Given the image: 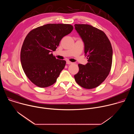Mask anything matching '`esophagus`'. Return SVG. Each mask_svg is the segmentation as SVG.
I'll list each match as a JSON object with an SVG mask.
<instances>
[{
  "label": "esophagus",
  "mask_w": 134,
  "mask_h": 134,
  "mask_svg": "<svg viewBox=\"0 0 134 134\" xmlns=\"http://www.w3.org/2000/svg\"><path fill=\"white\" fill-rule=\"evenodd\" d=\"M66 64H67V65H70V64H72V63H71V62H69V61H68V60H67V61H66Z\"/></svg>",
  "instance_id": "1"
}]
</instances>
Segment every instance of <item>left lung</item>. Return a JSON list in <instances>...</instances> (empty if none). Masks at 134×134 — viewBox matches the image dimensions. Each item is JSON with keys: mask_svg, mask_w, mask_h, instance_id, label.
I'll return each mask as SVG.
<instances>
[{"mask_svg": "<svg viewBox=\"0 0 134 134\" xmlns=\"http://www.w3.org/2000/svg\"><path fill=\"white\" fill-rule=\"evenodd\" d=\"M75 28L84 43L88 63L79 64V71L74 75L81 87L92 89L99 86L107 77L112 66V48L106 34L88 24H75Z\"/></svg>", "mask_w": 134, "mask_h": 134, "instance_id": "8db88e82", "label": "left lung"}]
</instances>
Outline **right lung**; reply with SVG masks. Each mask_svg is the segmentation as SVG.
Listing matches in <instances>:
<instances>
[{
    "instance_id": "add662e5",
    "label": "right lung",
    "mask_w": 134,
    "mask_h": 134,
    "mask_svg": "<svg viewBox=\"0 0 134 134\" xmlns=\"http://www.w3.org/2000/svg\"><path fill=\"white\" fill-rule=\"evenodd\" d=\"M72 30L70 24H48L27 34L21 48V62L25 75L34 84L43 88L56 82L66 63L57 59L51 52Z\"/></svg>"
}]
</instances>
